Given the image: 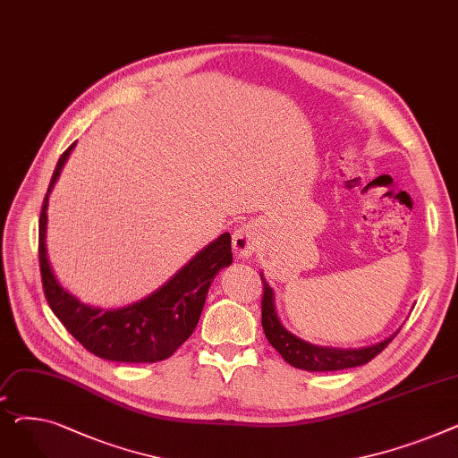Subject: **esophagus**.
Segmentation results:
<instances>
[{
	"mask_svg": "<svg viewBox=\"0 0 458 458\" xmlns=\"http://www.w3.org/2000/svg\"><path fill=\"white\" fill-rule=\"evenodd\" d=\"M232 247L237 258H249L259 247V230L254 223H245L233 232Z\"/></svg>",
	"mask_w": 458,
	"mask_h": 458,
	"instance_id": "1",
	"label": "esophagus"
}]
</instances>
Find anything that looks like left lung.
Masks as SVG:
<instances>
[{
    "label": "left lung",
    "mask_w": 458,
    "mask_h": 458,
    "mask_svg": "<svg viewBox=\"0 0 458 458\" xmlns=\"http://www.w3.org/2000/svg\"><path fill=\"white\" fill-rule=\"evenodd\" d=\"M259 276L263 282V299H261L263 332H266V338L269 340V344L280 352V356L285 360V362L293 368H299L304 371H338V369L364 366L378 352H382L384 347H388V344L397 335L395 332L388 340L369 347H360V349L321 347V345L304 342L280 323L276 308H275L273 287L267 284L266 276L263 275Z\"/></svg>",
    "instance_id": "8db88e82"
}]
</instances>
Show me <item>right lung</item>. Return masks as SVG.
<instances>
[{
	"mask_svg": "<svg viewBox=\"0 0 458 458\" xmlns=\"http://www.w3.org/2000/svg\"><path fill=\"white\" fill-rule=\"evenodd\" d=\"M74 147L76 142L59 157L40 209L38 261L46 301L89 352L111 362H159L173 356L197 328L213 278L232 263V237L228 232L216 237L157 292L133 304L102 310L81 302L59 284L46 250L47 197Z\"/></svg>",
	"mask_w": 458,
	"mask_h": 458,
	"instance_id": "obj_1",
	"label": "right lung"
}]
</instances>
